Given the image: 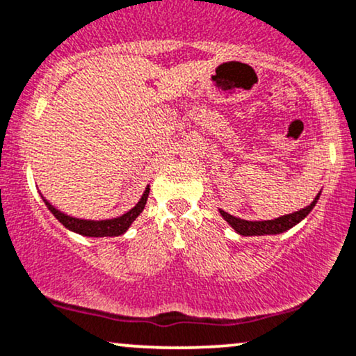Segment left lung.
<instances>
[{
    "mask_svg": "<svg viewBox=\"0 0 356 356\" xmlns=\"http://www.w3.org/2000/svg\"><path fill=\"white\" fill-rule=\"evenodd\" d=\"M318 197L320 195H316L314 202L308 205V207L302 209V211L293 212V213H286V216H282V217H278V219H273V220L252 222V220L238 219V217L230 216V213H227L224 211H220V213H222V217H224V219L229 222L230 225L234 227L235 232L241 234V235L282 234V232H285V230L292 229L293 225H297L302 219H305L308 213H310L312 209L315 207V204H316V200H318Z\"/></svg>",
    "mask_w": 356,
    "mask_h": 356,
    "instance_id": "left-lung-1",
    "label": "left lung"
}]
</instances>
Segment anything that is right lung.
I'll return each mask as SVG.
<instances>
[{
  "label": "right lung",
  "mask_w": 356,
  "mask_h": 356,
  "mask_svg": "<svg viewBox=\"0 0 356 356\" xmlns=\"http://www.w3.org/2000/svg\"><path fill=\"white\" fill-rule=\"evenodd\" d=\"M149 197V187L140 197L139 202L136 204V207H132L129 212H126L121 217H115V219L109 220H84V219H76V217H70L66 213L59 212L58 209H54L49 202L44 204L48 205L51 213L58 219L66 229L72 230V232L86 235V237H115V235H121L129 229V225L136 220V217L144 211V205L147 202Z\"/></svg>",
  "instance_id": "add662e5"
}]
</instances>
